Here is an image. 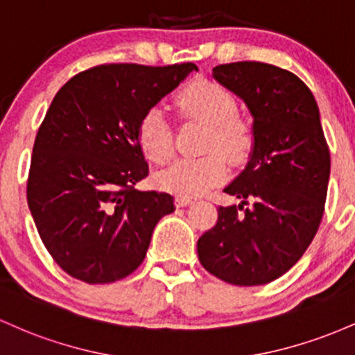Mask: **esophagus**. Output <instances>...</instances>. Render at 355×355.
<instances>
[{"instance_id": "1", "label": "esophagus", "mask_w": 355, "mask_h": 355, "mask_svg": "<svg viewBox=\"0 0 355 355\" xmlns=\"http://www.w3.org/2000/svg\"><path fill=\"white\" fill-rule=\"evenodd\" d=\"M176 206L178 208H182V206H188V205H191V202H193V198H189V196H178L176 198Z\"/></svg>"}]
</instances>
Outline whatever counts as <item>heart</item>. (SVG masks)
Returning <instances> with one entry per match:
<instances>
[{
    "label": "heart",
    "mask_w": 355,
    "mask_h": 355,
    "mask_svg": "<svg viewBox=\"0 0 355 355\" xmlns=\"http://www.w3.org/2000/svg\"><path fill=\"white\" fill-rule=\"evenodd\" d=\"M176 103L186 119L208 127L202 142L206 156L176 159L157 174L156 182L169 193L194 196L225 181L228 176L225 157L233 164H241L248 159L253 149V130L245 119L236 115L233 95L218 83L206 80L191 83L179 94ZM137 139L144 156L156 164H164L173 156V130L157 107L141 117Z\"/></svg>",
    "instance_id": "b5f03b06"
}]
</instances>
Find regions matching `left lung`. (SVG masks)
Here are the masks:
<instances>
[{"instance_id": "1", "label": "left lung", "mask_w": 355, "mask_h": 355, "mask_svg": "<svg viewBox=\"0 0 355 355\" xmlns=\"http://www.w3.org/2000/svg\"><path fill=\"white\" fill-rule=\"evenodd\" d=\"M213 78L248 107L253 149L225 188L241 202L220 206L216 225L198 240V257L226 284L265 285L288 272L315 236L327 198L329 146L315 98L292 71L236 62L214 67Z\"/></svg>"}]
</instances>
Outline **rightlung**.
<instances>
[{"label": "right lung", "instance_id": "add662e5", "mask_svg": "<svg viewBox=\"0 0 355 355\" xmlns=\"http://www.w3.org/2000/svg\"><path fill=\"white\" fill-rule=\"evenodd\" d=\"M194 70V63L98 65L71 77L51 101L35 139L26 198L43 245L70 277L112 284L144 261L174 199L134 189L149 174L137 125Z\"/></svg>", "mask_w": 355, "mask_h": 355}]
</instances>
